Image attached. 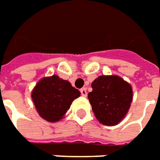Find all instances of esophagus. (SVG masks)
I'll use <instances>...</instances> for the list:
<instances>
[{
    "mask_svg": "<svg viewBox=\"0 0 160 160\" xmlns=\"http://www.w3.org/2000/svg\"><path fill=\"white\" fill-rule=\"evenodd\" d=\"M81 95H82V97H86L87 96V91L85 88H82V89H81Z\"/></svg>",
    "mask_w": 160,
    "mask_h": 160,
    "instance_id": "34e87169",
    "label": "esophagus"
}]
</instances>
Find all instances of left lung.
I'll return each mask as SVG.
<instances>
[{
    "instance_id": "1",
    "label": "left lung",
    "mask_w": 160,
    "mask_h": 160,
    "mask_svg": "<svg viewBox=\"0 0 160 160\" xmlns=\"http://www.w3.org/2000/svg\"><path fill=\"white\" fill-rule=\"evenodd\" d=\"M88 94L95 117L103 125H116L124 118L132 101L130 83L118 76H100Z\"/></svg>"
}]
</instances>
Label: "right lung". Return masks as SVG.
<instances>
[{"label": "right lung", "mask_w": 160, "mask_h": 160, "mask_svg": "<svg viewBox=\"0 0 160 160\" xmlns=\"http://www.w3.org/2000/svg\"><path fill=\"white\" fill-rule=\"evenodd\" d=\"M80 94L70 82L53 75L42 78L36 83L31 98L41 118L55 123L64 117L74 99Z\"/></svg>", "instance_id": "add662e5"}]
</instances>
